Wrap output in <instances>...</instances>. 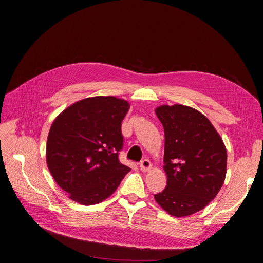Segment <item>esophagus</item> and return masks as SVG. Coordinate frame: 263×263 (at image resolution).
Wrapping results in <instances>:
<instances>
[{
    "mask_svg": "<svg viewBox=\"0 0 263 263\" xmlns=\"http://www.w3.org/2000/svg\"><path fill=\"white\" fill-rule=\"evenodd\" d=\"M140 168L142 172H148L149 170L152 168V163L148 159H143L141 162H140Z\"/></svg>",
    "mask_w": 263,
    "mask_h": 263,
    "instance_id": "obj_1",
    "label": "esophagus"
}]
</instances>
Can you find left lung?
<instances>
[{
    "label": "left lung",
    "mask_w": 263,
    "mask_h": 263,
    "mask_svg": "<svg viewBox=\"0 0 263 263\" xmlns=\"http://www.w3.org/2000/svg\"><path fill=\"white\" fill-rule=\"evenodd\" d=\"M164 129L165 189L154 195L168 214L184 218L204 209L221 190L227 151L221 136L202 112L175 104L155 109Z\"/></svg>",
    "instance_id": "8db88e82"
}]
</instances>
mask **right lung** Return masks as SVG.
I'll return each instance as SVG.
<instances>
[{
	"label": "right lung",
	"instance_id": "add662e5",
	"mask_svg": "<svg viewBox=\"0 0 263 263\" xmlns=\"http://www.w3.org/2000/svg\"><path fill=\"white\" fill-rule=\"evenodd\" d=\"M129 103L116 97H93L61 111L50 128L46 163L69 198L84 206L109 197L130 167L119 161L121 123Z\"/></svg>",
	"mask_w": 263,
	"mask_h": 263
}]
</instances>
